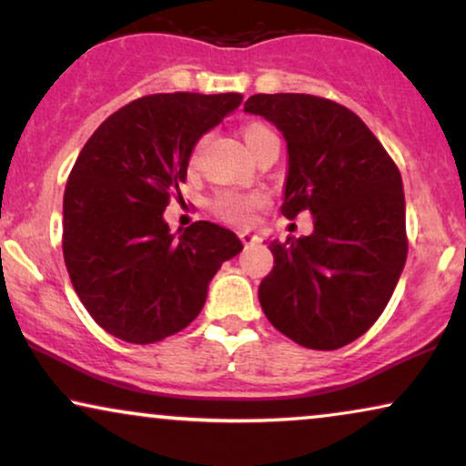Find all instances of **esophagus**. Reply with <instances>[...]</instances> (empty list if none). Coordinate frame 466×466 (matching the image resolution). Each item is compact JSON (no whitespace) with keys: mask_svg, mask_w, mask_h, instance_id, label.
Here are the masks:
<instances>
[{"mask_svg":"<svg viewBox=\"0 0 466 466\" xmlns=\"http://www.w3.org/2000/svg\"><path fill=\"white\" fill-rule=\"evenodd\" d=\"M238 237H240V240H243V245H245V247H249V245H256L258 240H260V237H258V234L249 232V229H243V232H240Z\"/></svg>","mask_w":466,"mask_h":466,"instance_id":"esophagus-1","label":"esophagus"}]
</instances>
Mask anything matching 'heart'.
<instances>
[{
	"instance_id": "b5f03b06",
	"label": "heart",
	"mask_w": 466,
	"mask_h": 466,
	"mask_svg": "<svg viewBox=\"0 0 466 466\" xmlns=\"http://www.w3.org/2000/svg\"><path fill=\"white\" fill-rule=\"evenodd\" d=\"M270 133H273V131H270L268 127L258 125V122H253V125H247L243 128V139H245L247 148H249V146L256 139H260V137H264V135H270ZM198 155H199V146H196V150H193L191 163L198 161ZM260 204H262V198L258 196V193L221 191L219 196L213 199V210L221 217V219H226V221L249 223L251 213Z\"/></svg>"
}]
</instances>
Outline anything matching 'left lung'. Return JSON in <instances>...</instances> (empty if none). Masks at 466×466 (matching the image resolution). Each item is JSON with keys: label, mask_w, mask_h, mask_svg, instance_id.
I'll return each mask as SVG.
<instances>
[{"label": "left lung", "mask_w": 466, "mask_h": 466, "mask_svg": "<svg viewBox=\"0 0 466 466\" xmlns=\"http://www.w3.org/2000/svg\"><path fill=\"white\" fill-rule=\"evenodd\" d=\"M245 111L286 139L281 215L314 217L309 237L270 240L275 264L258 288L264 314L305 349H341L379 320L402 275V176L361 117L329 98L253 94Z\"/></svg>", "instance_id": "left-lung-1"}]
</instances>
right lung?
I'll return each mask as SVG.
<instances>
[{
  "mask_svg": "<svg viewBox=\"0 0 466 466\" xmlns=\"http://www.w3.org/2000/svg\"><path fill=\"white\" fill-rule=\"evenodd\" d=\"M240 101L237 92L137 98L76 157L64 191V262L76 297L114 338L155 344L182 331L202 311L221 264L243 249L217 223L172 234L163 219L193 146Z\"/></svg>",
  "mask_w": 466,
  "mask_h": 466,
  "instance_id": "add662e5",
  "label": "right lung"
}]
</instances>
